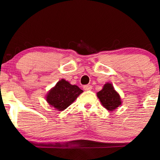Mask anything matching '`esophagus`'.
Returning <instances> with one entry per match:
<instances>
[{
  "mask_svg": "<svg viewBox=\"0 0 160 160\" xmlns=\"http://www.w3.org/2000/svg\"><path fill=\"white\" fill-rule=\"evenodd\" d=\"M92 87L91 85H84V90H87H87H91Z\"/></svg>",
  "mask_w": 160,
  "mask_h": 160,
  "instance_id": "esophagus-1",
  "label": "esophagus"
}]
</instances>
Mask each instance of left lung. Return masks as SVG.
Instances as JSON below:
<instances>
[{"instance_id": "left-lung-1", "label": "left lung", "mask_w": 160, "mask_h": 160, "mask_svg": "<svg viewBox=\"0 0 160 160\" xmlns=\"http://www.w3.org/2000/svg\"><path fill=\"white\" fill-rule=\"evenodd\" d=\"M97 96L102 106L108 111H114L122 104L120 95L111 83L105 84L101 90L97 93Z\"/></svg>"}]
</instances>
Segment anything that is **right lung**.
Instances as JSON below:
<instances>
[{"instance_id": "obj_1", "label": "right lung", "mask_w": 160, "mask_h": 160, "mask_svg": "<svg viewBox=\"0 0 160 160\" xmlns=\"http://www.w3.org/2000/svg\"><path fill=\"white\" fill-rule=\"evenodd\" d=\"M82 92L83 90L78 86L61 79L47 93V101L58 111H64Z\"/></svg>"}]
</instances>
